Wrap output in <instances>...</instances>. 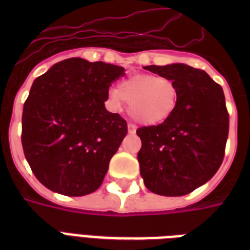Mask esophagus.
Instances as JSON below:
<instances>
[{
	"instance_id": "obj_1",
	"label": "esophagus",
	"mask_w": 250,
	"mask_h": 250,
	"mask_svg": "<svg viewBox=\"0 0 250 250\" xmlns=\"http://www.w3.org/2000/svg\"><path fill=\"white\" fill-rule=\"evenodd\" d=\"M127 127H128L129 133H135V131H136V125H132V123H128V125H127Z\"/></svg>"
}]
</instances>
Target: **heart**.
Returning a JSON list of instances; mask_svg holds the SVG:
<instances>
[{
    "mask_svg": "<svg viewBox=\"0 0 250 250\" xmlns=\"http://www.w3.org/2000/svg\"><path fill=\"white\" fill-rule=\"evenodd\" d=\"M109 104L119 107L128 104V114L144 125L164 123L178 105L179 90L172 80L150 74H139L121 82L107 94Z\"/></svg>",
    "mask_w": 250,
    "mask_h": 250,
    "instance_id": "b5f03b06",
    "label": "heart"
}]
</instances>
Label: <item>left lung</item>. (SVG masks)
<instances>
[{"mask_svg":"<svg viewBox=\"0 0 250 250\" xmlns=\"http://www.w3.org/2000/svg\"><path fill=\"white\" fill-rule=\"evenodd\" d=\"M172 80L179 100L171 117L137 129L145 187L161 196H184L209 182L225 157L229 117L223 89L205 71L183 63L146 66Z\"/></svg>","mask_w":250,"mask_h":250,"instance_id":"1","label":"left lung"}]
</instances>
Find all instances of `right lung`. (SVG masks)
Listing matches in <instances>:
<instances>
[{
  "label": "right lung",
  "mask_w": 250,
  "mask_h": 250,
  "mask_svg": "<svg viewBox=\"0 0 250 250\" xmlns=\"http://www.w3.org/2000/svg\"><path fill=\"white\" fill-rule=\"evenodd\" d=\"M125 68L83 58L61 61L33 82L21 115V145L37 180L64 196H85L105 178L127 122L105 109Z\"/></svg>",
  "instance_id": "1"
}]
</instances>
